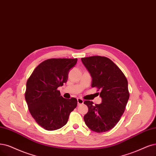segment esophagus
<instances>
[{"instance_id":"34e87169","label":"esophagus","mask_w":156,"mask_h":156,"mask_svg":"<svg viewBox=\"0 0 156 156\" xmlns=\"http://www.w3.org/2000/svg\"><path fill=\"white\" fill-rule=\"evenodd\" d=\"M77 101H78V105H82L83 103V100L81 98H77Z\"/></svg>"}]
</instances>
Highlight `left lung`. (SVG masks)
<instances>
[{
	"label": "left lung",
	"mask_w": 156,
	"mask_h": 156,
	"mask_svg": "<svg viewBox=\"0 0 156 156\" xmlns=\"http://www.w3.org/2000/svg\"><path fill=\"white\" fill-rule=\"evenodd\" d=\"M82 62L92 77V87L100 89L102 102L94 104L85 101L89 111L84 122L94 132H104L114 128L125 111L129 98L128 82L121 69L105 56L82 58Z\"/></svg>",
	"instance_id": "8db88e82"
}]
</instances>
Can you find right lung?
Listing matches in <instances>:
<instances>
[{"mask_svg": "<svg viewBox=\"0 0 156 156\" xmlns=\"http://www.w3.org/2000/svg\"><path fill=\"white\" fill-rule=\"evenodd\" d=\"M77 58H51L34 69L26 83L25 99L32 117L42 128L55 130L67 123L77 106L74 98L66 99L58 87L66 83Z\"/></svg>", "mask_w": 156, "mask_h": 156, "instance_id": "1", "label": "right lung"}]
</instances>
